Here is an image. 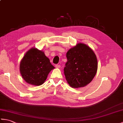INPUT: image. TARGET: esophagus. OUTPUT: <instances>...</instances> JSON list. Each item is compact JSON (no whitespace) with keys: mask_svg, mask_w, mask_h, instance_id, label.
<instances>
[{"mask_svg":"<svg viewBox=\"0 0 123 123\" xmlns=\"http://www.w3.org/2000/svg\"><path fill=\"white\" fill-rule=\"evenodd\" d=\"M55 68H59L61 66H60V64H55Z\"/></svg>","mask_w":123,"mask_h":123,"instance_id":"34e87169","label":"esophagus"}]
</instances>
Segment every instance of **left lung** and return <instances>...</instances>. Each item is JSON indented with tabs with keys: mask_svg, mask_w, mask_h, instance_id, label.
I'll list each match as a JSON object with an SVG mask.
<instances>
[{
	"mask_svg": "<svg viewBox=\"0 0 123 123\" xmlns=\"http://www.w3.org/2000/svg\"><path fill=\"white\" fill-rule=\"evenodd\" d=\"M67 62L64 74L72 88L83 87L89 84L95 76L98 63L96 55L89 47L79 43L67 53Z\"/></svg>",
	"mask_w": 123,
	"mask_h": 123,
	"instance_id": "left-lung-1",
	"label": "left lung"
}]
</instances>
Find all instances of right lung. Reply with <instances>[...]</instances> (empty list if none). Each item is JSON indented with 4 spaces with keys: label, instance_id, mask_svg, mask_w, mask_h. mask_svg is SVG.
Listing matches in <instances>:
<instances>
[{
    "label": "right lung",
    "instance_id": "1",
    "mask_svg": "<svg viewBox=\"0 0 123 123\" xmlns=\"http://www.w3.org/2000/svg\"><path fill=\"white\" fill-rule=\"evenodd\" d=\"M54 67L43 52L36 48L28 51L20 63V72L28 83L34 86L42 85Z\"/></svg>",
    "mask_w": 123,
    "mask_h": 123
}]
</instances>
